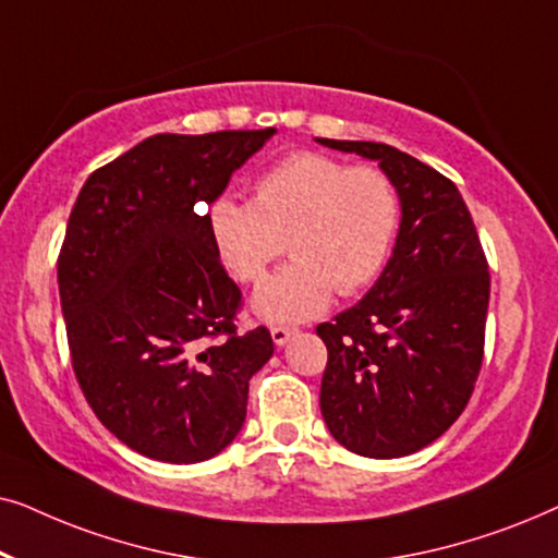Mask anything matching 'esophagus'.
Returning <instances> with one entry per match:
<instances>
[{"label":"esophagus","instance_id":"1","mask_svg":"<svg viewBox=\"0 0 558 558\" xmlns=\"http://www.w3.org/2000/svg\"><path fill=\"white\" fill-rule=\"evenodd\" d=\"M294 335H296L294 327H287V325H277V327H271V340L277 342L279 348H281V345H287L289 338H294Z\"/></svg>","mask_w":558,"mask_h":558}]
</instances>
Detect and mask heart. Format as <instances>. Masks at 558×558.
Here are the masks:
<instances>
[{
  "mask_svg": "<svg viewBox=\"0 0 558 558\" xmlns=\"http://www.w3.org/2000/svg\"><path fill=\"white\" fill-rule=\"evenodd\" d=\"M220 262L256 284L284 254L292 264L256 289L266 323H302L363 292L386 269L401 223L399 190L376 167H350L319 151H294L258 174L254 201L223 195L210 205Z\"/></svg>",
  "mask_w": 558,
  "mask_h": 558,
  "instance_id": "obj_1",
  "label": "heart"
}]
</instances>
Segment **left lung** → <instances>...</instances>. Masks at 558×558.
<instances>
[{"label": "left lung", "instance_id": "left-lung-1", "mask_svg": "<svg viewBox=\"0 0 558 558\" xmlns=\"http://www.w3.org/2000/svg\"><path fill=\"white\" fill-rule=\"evenodd\" d=\"M378 162L399 190L393 254L355 307L323 323L319 409L342 447L393 460L432 445L457 422L485 348L490 274L452 180L378 142L317 140Z\"/></svg>", "mask_w": 558, "mask_h": 558}]
</instances>
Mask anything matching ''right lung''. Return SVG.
Segmentation results:
<instances>
[{"label": "right lung", "mask_w": 558, "mask_h": 558, "mask_svg": "<svg viewBox=\"0 0 558 558\" xmlns=\"http://www.w3.org/2000/svg\"><path fill=\"white\" fill-rule=\"evenodd\" d=\"M274 134L149 136L90 174L68 218L58 287L75 378L106 429L151 460L223 452L274 353L266 327L235 330L241 289L205 213Z\"/></svg>", "instance_id": "add662e5"}]
</instances>
